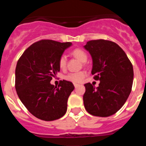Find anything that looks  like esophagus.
Wrapping results in <instances>:
<instances>
[{"label": "esophagus", "instance_id": "34e87169", "mask_svg": "<svg viewBox=\"0 0 146 146\" xmlns=\"http://www.w3.org/2000/svg\"><path fill=\"white\" fill-rule=\"evenodd\" d=\"M74 87H75V88H77V87H78V86H79V84H77V83H74Z\"/></svg>", "mask_w": 146, "mask_h": 146}]
</instances>
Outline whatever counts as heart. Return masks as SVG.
<instances>
[{
  "label": "heart",
  "mask_w": 146,
  "mask_h": 146,
  "mask_svg": "<svg viewBox=\"0 0 146 146\" xmlns=\"http://www.w3.org/2000/svg\"><path fill=\"white\" fill-rule=\"evenodd\" d=\"M72 54L75 56L77 58L79 59L81 62L85 63L86 62L88 59V55L83 50H80V49H75L73 50ZM67 63V58L65 55H61L59 58L58 60V65L61 69H64L66 66ZM86 72L83 71H80V72H70L69 74H67L64 77L65 80L70 82H74V83H79L81 82L83 79L86 77Z\"/></svg>",
  "instance_id": "obj_1"
}]
</instances>
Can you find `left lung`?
<instances>
[{
  "label": "left lung",
  "instance_id": "8db88e82",
  "mask_svg": "<svg viewBox=\"0 0 146 146\" xmlns=\"http://www.w3.org/2000/svg\"><path fill=\"white\" fill-rule=\"evenodd\" d=\"M84 47L92 57L94 79L100 81L97 88L90 82L84 85L85 108L95 116L112 115L122 108L131 93L132 64L124 51L111 41L91 40Z\"/></svg>",
  "mask_w": 146,
  "mask_h": 146
}]
</instances>
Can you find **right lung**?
Segmentation results:
<instances>
[{"label":"right lung","instance_id":"obj_1","mask_svg":"<svg viewBox=\"0 0 146 146\" xmlns=\"http://www.w3.org/2000/svg\"><path fill=\"white\" fill-rule=\"evenodd\" d=\"M71 42L42 39L25 50L15 69V88L20 101L37 118L50 121L65 115L67 101L74 89L72 82L50 84L58 72L59 58Z\"/></svg>","mask_w":146,"mask_h":146}]
</instances>
